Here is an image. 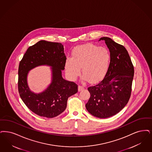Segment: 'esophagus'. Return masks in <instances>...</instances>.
Returning <instances> with one entry per match:
<instances>
[{"mask_svg": "<svg viewBox=\"0 0 152 152\" xmlns=\"http://www.w3.org/2000/svg\"><path fill=\"white\" fill-rule=\"evenodd\" d=\"M84 89V87L83 86H80V85H79V86H78V91H83Z\"/></svg>", "mask_w": 152, "mask_h": 152, "instance_id": "esophagus-1", "label": "esophagus"}]
</instances>
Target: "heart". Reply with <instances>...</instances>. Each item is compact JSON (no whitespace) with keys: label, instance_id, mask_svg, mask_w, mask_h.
Wrapping results in <instances>:
<instances>
[{"label":"heart","instance_id":"obj_1","mask_svg":"<svg viewBox=\"0 0 152 152\" xmlns=\"http://www.w3.org/2000/svg\"><path fill=\"white\" fill-rule=\"evenodd\" d=\"M110 54L107 49L93 43L79 45L73 49L72 58H67L65 70L68 76L76 79L81 67L83 80L95 83L103 79L107 72Z\"/></svg>","mask_w":152,"mask_h":152}]
</instances>
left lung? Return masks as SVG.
Returning <instances> with one entry per match:
<instances>
[{"label": "left lung", "mask_w": 152, "mask_h": 152, "mask_svg": "<svg viewBox=\"0 0 152 152\" xmlns=\"http://www.w3.org/2000/svg\"><path fill=\"white\" fill-rule=\"evenodd\" d=\"M109 49L110 62L103 80L88 88L91 94L86 109L99 118L114 115L128 103L132 91L134 68L126 49L109 37H102Z\"/></svg>", "instance_id": "left-lung-1"}]
</instances>
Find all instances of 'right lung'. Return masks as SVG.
Wrapping results in <instances>:
<instances>
[{"mask_svg": "<svg viewBox=\"0 0 152 152\" xmlns=\"http://www.w3.org/2000/svg\"><path fill=\"white\" fill-rule=\"evenodd\" d=\"M66 56L61 43L42 40L30 46L18 67V89L26 106L37 115L52 118L62 113L67 107L69 97L77 91V85L63 78ZM46 65L51 67L52 83L39 94L31 91L27 82L28 71L35 67Z\"/></svg>", "mask_w": 152, "mask_h": 152, "instance_id": "add662e5", "label": "right lung"}]
</instances>
